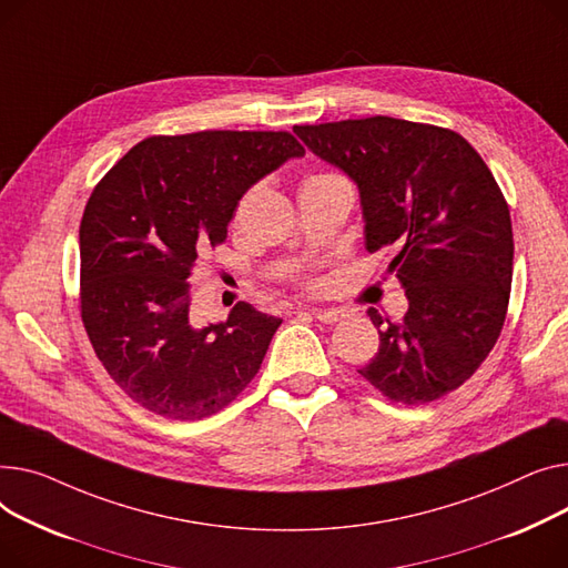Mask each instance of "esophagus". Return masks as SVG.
I'll use <instances>...</instances> for the list:
<instances>
[{
  "mask_svg": "<svg viewBox=\"0 0 568 568\" xmlns=\"http://www.w3.org/2000/svg\"><path fill=\"white\" fill-rule=\"evenodd\" d=\"M312 314L321 321V323H337L346 316L344 310H312Z\"/></svg>",
  "mask_w": 568,
  "mask_h": 568,
  "instance_id": "esophagus-1",
  "label": "esophagus"
}]
</instances>
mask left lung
<instances>
[{
	"label": "left lung",
	"mask_w": 568,
	"mask_h": 568,
	"mask_svg": "<svg viewBox=\"0 0 568 568\" xmlns=\"http://www.w3.org/2000/svg\"><path fill=\"white\" fill-rule=\"evenodd\" d=\"M293 132L357 185L366 250H396L387 271L408 312L398 323L366 312L381 346L359 376L402 404L460 387L493 351L511 293V217L486 162L454 130L392 116Z\"/></svg>",
	"instance_id": "obj_1"
}]
</instances>
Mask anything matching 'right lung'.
Wrapping results in <instances>:
<instances>
[{"label":"right lung","instance_id":"right-lung-1","mask_svg":"<svg viewBox=\"0 0 568 568\" xmlns=\"http://www.w3.org/2000/svg\"><path fill=\"white\" fill-rule=\"evenodd\" d=\"M305 149L291 132L204 130L132 146L91 192L80 224V307L112 381L142 408L204 419L236 398L282 325L239 303L190 321L196 256L222 245L243 194Z\"/></svg>","mask_w":568,"mask_h":568}]
</instances>
